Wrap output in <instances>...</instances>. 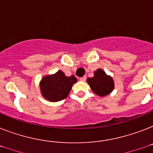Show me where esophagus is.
<instances>
[{
    "label": "esophagus",
    "mask_w": 153,
    "mask_h": 153,
    "mask_svg": "<svg viewBox=\"0 0 153 153\" xmlns=\"http://www.w3.org/2000/svg\"><path fill=\"white\" fill-rule=\"evenodd\" d=\"M86 76H83V77H82V78H80V80H81L82 82H85L86 81Z\"/></svg>",
    "instance_id": "34e87169"
}]
</instances>
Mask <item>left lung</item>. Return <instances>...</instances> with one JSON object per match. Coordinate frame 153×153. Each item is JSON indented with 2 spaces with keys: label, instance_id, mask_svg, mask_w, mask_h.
<instances>
[{
  "label": "left lung",
  "instance_id": "8db88e82",
  "mask_svg": "<svg viewBox=\"0 0 153 153\" xmlns=\"http://www.w3.org/2000/svg\"><path fill=\"white\" fill-rule=\"evenodd\" d=\"M87 82L94 93L101 97L110 94L114 88V82L112 77L107 75L102 69L94 71V76L88 78Z\"/></svg>",
  "mask_w": 153,
  "mask_h": 153
}]
</instances>
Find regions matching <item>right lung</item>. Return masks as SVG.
Returning a JSON list of instances; mask_svg holds the SVG:
<instances>
[{
    "label": "right lung",
    "instance_id": "1",
    "mask_svg": "<svg viewBox=\"0 0 153 153\" xmlns=\"http://www.w3.org/2000/svg\"><path fill=\"white\" fill-rule=\"evenodd\" d=\"M76 82L77 79L74 76L67 77L62 71H59L54 74L44 76L40 81L39 86L43 97L55 102L67 98L73 84Z\"/></svg>",
    "mask_w": 153,
    "mask_h": 153
}]
</instances>
